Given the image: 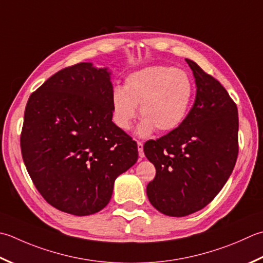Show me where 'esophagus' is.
Listing matches in <instances>:
<instances>
[{"label": "esophagus", "mask_w": 263, "mask_h": 263, "mask_svg": "<svg viewBox=\"0 0 263 263\" xmlns=\"http://www.w3.org/2000/svg\"><path fill=\"white\" fill-rule=\"evenodd\" d=\"M138 145V152H139V157L142 158L145 157V153H143V143L141 141H137Z\"/></svg>", "instance_id": "34e87169"}]
</instances>
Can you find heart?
<instances>
[{"instance_id": "1", "label": "heart", "mask_w": 263, "mask_h": 263, "mask_svg": "<svg viewBox=\"0 0 263 263\" xmlns=\"http://www.w3.org/2000/svg\"><path fill=\"white\" fill-rule=\"evenodd\" d=\"M194 93L193 81L184 71L170 66L146 67L131 73L123 89L112 92V121L128 130L139 105L142 120L138 135L148 136L155 128L159 133L173 131L186 118Z\"/></svg>"}]
</instances>
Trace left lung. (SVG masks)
Segmentation results:
<instances>
[{"instance_id": "8db88e82", "label": "left lung", "mask_w": 263, "mask_h": 263, "mask_svg": "<svg viewBox=\"0 0 263 263\" xmlns=\"http://www.w3.org/2000/svg\"><path fill=\"white\" fill-rule=\"evenodd\" d=\"M196 98L176 130L143 146L156 167L147 186L159 212L184 217L204 209L227 182L238 156V110L227 90L193 60Z\"/></svg>"}]
</instances>
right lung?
<instances>
[{
	"label": "right lung",
	"instance_id": "add662e5",
	"mask_svg": "<svg viewBox=\"0 0 263 263\" xmlns=\"http://www.w3.org/2000/svg\"><path fill=\"white\" fill-rule=\"evenodd\" d=\"M110 73L80 63L57 71L30 95L20 148L30 179L53 208L99 212L115 179L136 164L135 140L112 123Z\"/></svg>",
	"mask_w": 263,
	"mask_h": 263
}]
</instances>
